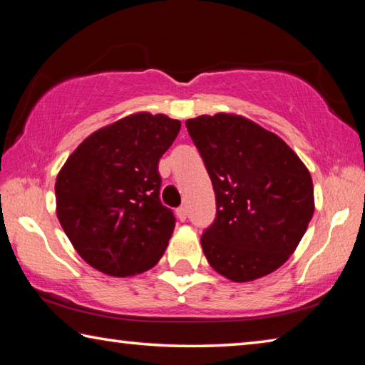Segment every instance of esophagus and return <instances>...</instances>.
I'll return each mask as SVG.
<instances>
[{"mask_svg": "<svg viewBox=\"0 0 365 365\" xmlns=\"http://www.w3.org/2000/svg\"><path fill=\"white\" fill-rule=\"evenodd\" d=\"M175 215H177L178 220L183 222L185 219H187V215H188V214H187V209H185V207H178L177 211H175Z\"/></svg>", "mask_w": 365, "mask_h": 365, "instance_id": "obj_1", "label": "esophagus"}]
</instances>
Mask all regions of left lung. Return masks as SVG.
Here are the masks:
<instances>
[{
  "label": "left lung",
  "instance_id": "8db88e82",
  "mask_svg": "<svg viewBox=\"0 0 365 365\" xmlns=\"http://www.w3.org/2000/svg\"><path fill=\"white\" fill-rule=\"evenodd\" d=\"M185 123L217 205L201 237L207 262L238 283L272 274L293 255L312 219L307 168L279 135L243 115L219 113Z\"/></svg>",
  "mask_w": 365,
  "mask_h": 365
}]
</instances>
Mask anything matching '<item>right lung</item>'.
Instances as JSON below:
<instances>
[{"mask_svg": "<svg viewBox=\"0 0 365 365\" xmlns=\"http://www.w3.org/2000/svg\"><path fill=\"white\" fill-rule=\"evenodd\" d=\"M180 120L135 113L85 138L56 177V214L91 267L110 277L150 270L163 257L175 217L159 200V159Z\"/></svg>", "mask_w": 365, "mask_h": 365, "instance_id": "obj_1", "label": "right lung"}]
</instances>
